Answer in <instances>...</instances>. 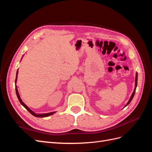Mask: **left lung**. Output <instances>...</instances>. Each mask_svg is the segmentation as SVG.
I'll use <instances>...</instances> for the list:
<instances>
[{
  "instance_id": "obj_1",
  "label": "left lung",
  "mask_w": 152,
  "mask_h": 152,
  "mask_svg": "<svg viewBox=\"0 0 152 152\" xmlns=\"http://www.w3.org/2000/svg\"><path fill=\"white\" fill-rule=\"evenodd\" d=\"M137 73H136V79H135V87H134V91H133V93H132V95H131V98H130V99H129V102L127 103V104H126V106L124 107H127V106L130 103H131V102L132 101V98H133V97H134V94H135V92H136V87H137Z\"/></svg>"
}]
</instances>
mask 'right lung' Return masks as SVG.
<instances>
[{
	"label": "right lung",
	"mask_w": 152,
	"mask_h": 152,
	"mask_svg": "<svg viewBox=\"0 0 152 152\" xmlns=\"http://www.w3.org/2000/svg\"><path fill=\"white\" fill-rule=\"evenodd\" d=\"M18 70H17V72H16V80H15V84H16V81H17V78H18ZM15 89H16V95H17V97L18 98V100H19V102H20V103L23 106V107L28 110V111L32 115H34L36 117H49L50 115H53L54 113H56V112H50V113H42V114H37L35 113V112H34L33 111H32L31 110H30L27 106L23 102V101L21 100L20 96V94H19V93H18V89H17V86L16 85L15 86Z\"/></svg>",
	"instance_id": "right-lung-1"
}]
</instances>
